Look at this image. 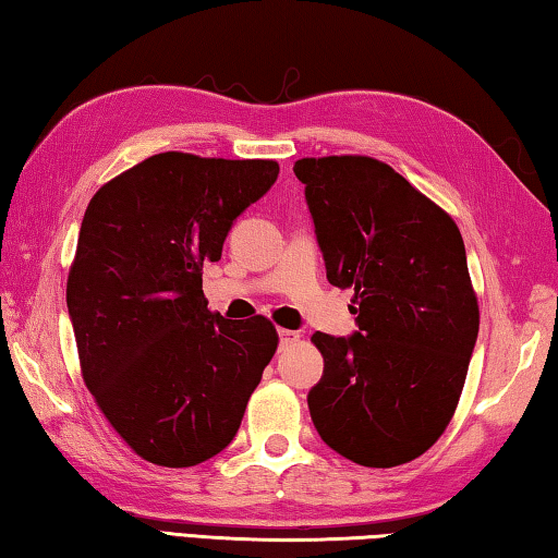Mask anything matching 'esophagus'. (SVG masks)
Wrapping results in <instances>:
<instances>
[{"label":"esophagus","mask_w":558,"mask_h":558,"mask_svg":"<svg viewBox=\"0 0 558 558\" xmlns=\"http://www.w3.org/2000/svg\"><path fill=\"white\" fill-rule=\"evenodd\" d=\"M278 337H280V347H290V343L300 341V331H292V329H278Z\"/></svg>","instance_id":"34e87169"}]
</instances>
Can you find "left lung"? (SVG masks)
Returning <instances> with one entry per match:
<instances>
[{
  "mask_svg": "<svg viewBox=\"0 0 558 558\" xmlns=\"http://www.w3.org/2000/svg\"><path fill=\"white\" fill-rule=\"evenodd\" d=\"M292 170L327 280L353 290L359 314L351 337H312L324 356L307 395L312 422L353 463H408L451 422L478 339L461 231L376 158H302Z\"/></svg>",
  "mask_w": 558,
  "mask_h": 558,
  "instance_id": "left-lung-1",
  "label": "left lung"
}]
</instances>
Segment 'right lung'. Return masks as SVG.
<instances>
[{
  "instance_id": "add662e5",
  "label": "right lung",
  "mask_w": 558,
  "mask_h": 558,
  "mask_svg": "<svg viewBox=\"0 0 558 558\" xmlns=\"http://www.w3.org/2000/svg\"><path fill=\"white\" fill-rule=\"evenodd\" d=\"M278 173L276 160L168 150L89 199L68 314L87 390L141 459L187 469L236 437L278 333L260 314L209 312L202 268Z\"/></svg>"
}]
</instances>
